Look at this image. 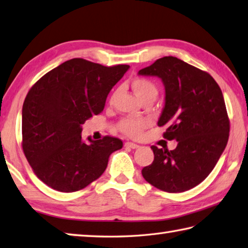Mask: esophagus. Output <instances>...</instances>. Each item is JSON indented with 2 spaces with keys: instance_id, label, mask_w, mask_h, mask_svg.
Here are the masks:
<instances>
[{
  "instance_id": "esophagus-1",
  "label": "esophagus",
  "mask_w": 248,
  "mask_h": 248,
  "mask_svg": "<svg viewBox=\"0 0 248 248\" xmlns=\"http://www.w3.org/2000/svg\"><path fill=\"white\" fill-rule=\"evenodd\" d=\"M124 146H125V147L133 148V150H134V148H138V147H139L138 144H136V143H132V142H125V143H124Z\"/></svg>"
}]
</instances>
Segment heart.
Instances as JSON below:
<instances>
[{
  "label": "heart",
  "instance_id": "1",
  "mask_svg": "<svg viewBox=\"0 0 248 248\" xmlns=\"http://www.w3.org/2000/svg\"><path fill=\"white\" fill-rule=\"evenodd\" d=\"M131 89L140 102L145 100L155 101L158 95L157 85L146 78L133 79L131 81ZM145 128L146 121L139 118H125L121 120L118 124L119 131L131 138H138Z\"/></svg>",
  "mask_w": 248,
  "mask_h": 248
}]
</instances>
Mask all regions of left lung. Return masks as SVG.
Instances as JSON below:
<instances>
[{
    "label": "left lung",
    "mask_w": 248,
    "mask_h": 248,
    "mask_svg": "<svg viewBox=\"0 0 248 248\" xmlns=\"http://www.w3.org/2000/svg\"><path fill=\"white\" fill-rule=\"evenodd\" d=\"M155 76L165 85L159 127L175 140L172 151L155 145L154 161L142 169L146 181L168 193L190 190L208 177L227 146L230 132L221 89L211 76L173 56H165L139 71Z\"/></svg>",
    "instance_id": "left-lung-1"
}]
</instances>
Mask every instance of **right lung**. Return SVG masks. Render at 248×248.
Here are the masks:
<instances>
[{"mask_svg":"<svg viewBox=\"0 0 248 248\" xmlns=\"http://www.w3.org/2000/svg\"><path fill=\"white\" fill-rule=\"evenodd\" d=\"M129 65L106 67L73 58L40 78L22 105V150L35 175L54 190H82L104 172L123 141L106 136L89 143L85 120L103 111L107 95Z\"/></svg>","mask_w":248,"mask_h":248,"instance_id":"obj_1","label":"right lung"}]
</instances>
